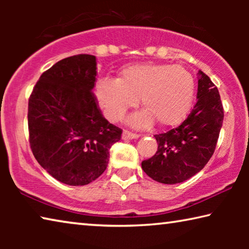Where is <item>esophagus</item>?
<instances>
[{
	"label": "esophagus",
	"mask_w": 249,
	"mask_h": 249,
	"mask_svg": "<svg viewBox=\"0 0 249 249\" xmlns=\"http://www.w3.org/2000/svg\"><path fill=\"white\" fill-rule=\"evenodd\" d=\"M138 137H140V135L129 132L127 129H124L123 134H122V138H123V140H136Z\"/></svg>",
	"instance_id": "obj_1"
}]
</instances>
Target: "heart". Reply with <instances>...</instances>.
Wrapping results in <instances>:
<instances>
[{
  "label": "heart",
  "mask_w": 249,
  "mask_h": 249,
  "mask_svg": "<svg viewBox=\"0 0 249 249\" xmlns=\"http://www.w3.org/2000/svg\"><path fill=\"white\" fill-rule=\"evenodd\" d=\"M193 93L195 81L183 67L154 62L125 67L117 80H100L95 90L104 115L112 122L123 119L140 99L145 111L130 119L136 126L154 121L161 126L180 123L191 107Z\"/></svg>",
  "instance_id": "1"
}]
</instances>
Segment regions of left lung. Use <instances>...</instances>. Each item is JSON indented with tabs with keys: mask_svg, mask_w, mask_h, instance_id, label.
<instances>
[{
	"mask_svg": "<svg viewBox=\"0 0 249 249\" xmlns=\"http://www.w3.org/2000/svg\"><path fill=\"white\" fill-rule=\"evenodd\" d=\"M197 101L178 127L155 135L158 149L142 160V168L151 179L176 184L203 169L212 157L224 119L220 93L204 72H199Z\"/></svg>",
	"mask_w": 249,
	"mask_h": 249,
	"instance_id": "1",
	"label": "left lung"
}]
</instances>
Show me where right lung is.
Masks as SVG:
<instances>
[{
  "label": "right lung",
  "mask_w": 249,
  "mask_h": 249,
  "mask_svg": "<svg viewBox=\"0 0 249 249\" xmlns=\"http://www.w3.org/2000/svg\"><path fill=\"white\" fill-rule=\"evenodd\" d=\"M96 73L95 56L65 58L40 75L28 100L34 157L50 176L69 185L98 179L123 133L101 112L92 92Z\"/></svg>",
  "instance_id": "1"
}]
</instances>
